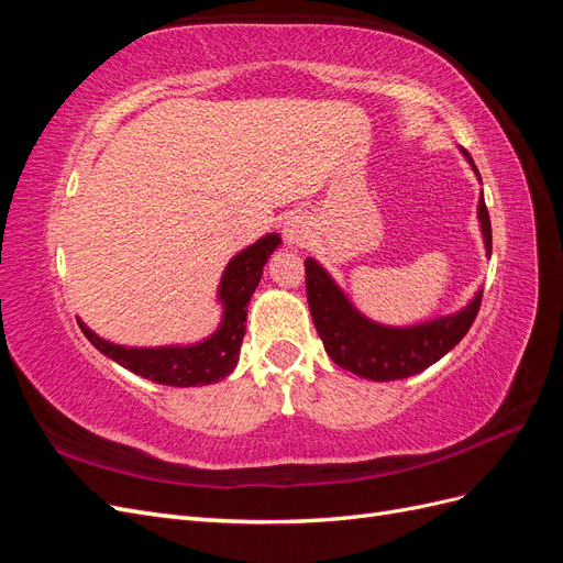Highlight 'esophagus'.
<instances>
[{
	"label": "esophagus",
	"instance_id": "obj_1",
	"mask_svg": "<svg viewBox=\"0 0 563 563\" xmlns=\"http://www.w3.org/2000/svg\"><path fill=\"white\" fill-rule=\"evenodd\" d=\"M282 234H284V242L288 246H305L308 244L310 230H308V223L302 220V216H288Z\"/></svg>",
	"mask_w": 563,
	"mask_h": 563
}]
</instances>
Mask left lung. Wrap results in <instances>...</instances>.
Returning a JSON list of instances; mask_svg holds the SVG:
<instances>
[{
	"label": "left lung",
	"mask_w": 563,
	"mask_h": 563,
	"mask_svg": "<svg viewBox=\"0 0 563 563\" xmlns=\"http://www.w3.org/2000/svg\"><path fill=\"white\" fill-rule=\"evenodd\" d=\"M463 152L474 166L470 152ZM479 220L490 255V218L484 195L479 199ZM305 286H308L305 291H308L317 333L331 360L340 368L368 380H401L432 366L465 338L482 308L479 291L465 310L453 317H439L408 329H391L373 323L356 312L343 291L312 258L305 261Z\"/></svg>",
	"instance_id": "left-lung-1"
}]
</instances>
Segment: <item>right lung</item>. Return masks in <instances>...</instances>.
I'll return each mask as SVG.
<instances>
[{"mask_svg":"<svg viewBox=\"0 0 563 563\" xmlns=\"http://www.w3.org/2000/svg\"><path fill=\"white\" fill-rule=\"evenodd\" d=\"M279 242V234H267L230 261L218 291L220 300L225 305L223 321H220L218 331L203 340V343L190 347L139 350L112 345L108 340L98 338L91 329L84 327L81 321L79 329L96 350L110 356L119 366L133 371L135 376L147 378L152 383L172 387H195L223 380L236 366V360H240L249 300L263 277V265Z\"/></svg>","mask_w":563,"mask_h":563,"instance_id":"right-lung-1","label":"right lung"}]
</instances>
